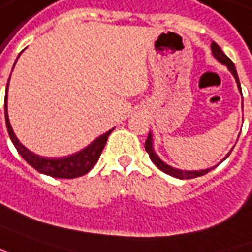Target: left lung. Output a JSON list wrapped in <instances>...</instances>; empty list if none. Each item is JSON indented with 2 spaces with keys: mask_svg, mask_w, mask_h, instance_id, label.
Masks as SVG:
<instances>
[{
  "mask_svg": "<svg viewBox=\"0 0 252 252\" xmlns=\"http://www.w3.org/2000/svg\"><path fill=\"white\" fill-rule=\"evenodd\" d=\"M211 51H212V55H214V56H215L220 63L226 64L227 68L230 70V73H232V74L234 76V78H236V83H237V85H239V90L241 91L240 81H239V76H237V71H236V67H234L233 62L230 61L226 55L223 54V51L220 49V45H218L217 42H214V41H212V44H211ZM145 149H146V152H148L149 156H150V160L157 165V168L161 169L162 172H165V174H168V175L174 176V178H178V179H191V178H197V176L205 175L207 172H210V171L212 169V168H208V169H201V171H181V169H175V168H172V167H169V165H167L165 162H162L161 160L158 158V156L155 153V150H153V145H152V135H150V133H149L148 139H146V142H145ZM229 155H230V153H229ZM227 156L225 157V158H227ZM225 158H223V160H225Z\"/></svg>",
  "mask_w": 252,
  "mask_h": 252,
  "instance_id": "left-lung-1",
  "label": "left lung"
}]
</instances>
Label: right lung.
<instances>
[{"mask_svg": "<svg viewBox=\"0 0 252 252\" xmlns=\"http://www.w3.org/2000/svg\"><path fill=\"white\" fill-rule=\"evenodd\" d=\"M8 84H9V81H8ZM6 92H8V85H6ZM5 123H6V129L9 133V138L19 152V155L22 156L32 168H35L41 174L54 176V178H62V179H73V178H78V176H83L87 172H90L92 167L99 160L100 153H102L104 145L107 142V136L113 131V129H110V131L103 133L102 136H99L97 139L94 140L88 148H85L76 155L62 157V158H47V157L34 155L30 150H27L15 136V133L12 131L9 119H8L6 100H5Z\"/></svg>", "mask_w": 252, "mask_h": 252, "instance_id": "1", "label": "right lung"}]
</instances>
